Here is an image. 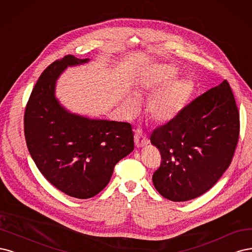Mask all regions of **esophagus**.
Masks as SVG:
<instances>
[{
    "mask_svg": "<svg viewBox=\"0 0 252 252\" xmlns=\"http://www.w3.org/2000/svg\"><path fill=\"white\" fill-rule=\"evenodd\" d=\"M150 142L148 136L145 135L141 129H136L135 131V144L137 148H142Z\"/></svg>",
    "mask_w": 252,
    "mask_h": 252,
    "instance_id": "34e87169",
    "label": "esophagus"
}]
</instances>
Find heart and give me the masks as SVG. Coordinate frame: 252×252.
<instances>
[{"label":"heart","instance_id":"b5f03b06","mask_svg":"<svg viewBox=\"0 0 252 252\" xmlns=\"http://www.w3.org/2000/svg\"><path fill=\"white\" fill-rule=\"evenodd\" d=\"M177 73L174 66L162 64L154 69L142 82V88L148 91H155L156 89L166 85L152 95L148 103L149 114L157 123H165L176 117L183 109L191 93L192 85L188 78H178L167 84L177 75ZM125 104L129 114H135L139 108V103L135 97H128Z\"/></svg>","mask_w":252,"mask_h":252}]
</instances>
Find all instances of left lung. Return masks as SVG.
I'll list each match as a JSON object with an SVG mask.
<instances>
[{"mask_svg": "<svg viewBox=\"0 0 252 252\" xmlns=\"http://www.w3.org/2000/svg\"><path fill=\"white\" fill-rule=\"evenodd\" d=\"M239 135V110L224 80L153 131L151 143L162 160L153 175L155 189L174 202L206 192L230 165Z\"/></svg>", "mask_w": 252, "mask_h": 252, "instance_id": "left-lung-1", "label": "left lung"}]
</instances>
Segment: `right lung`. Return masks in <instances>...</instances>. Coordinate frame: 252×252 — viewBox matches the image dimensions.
<instances>
[{
    "label": "right lung",
    "instance_id": "add662e5",
    "mask_svg": "<svg viewBox=\"0 0 252 252\" xmlns=\"http://www.w3.org/2000/svg\"><path fill=\"white\" fill-rule=\"evenodd\" d=\"M88 61L69 54L48 66L37 79L24 114L27 148L39 172L56 189L77 199L100 192L117 162L134 150L128 123L72 114L55 98L61 73Z\"/></svg>",
    "mask_w": 252,
    "mask_h": 252
}]
</instances>
